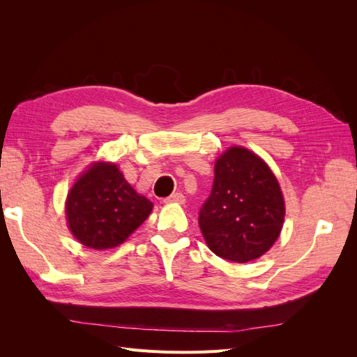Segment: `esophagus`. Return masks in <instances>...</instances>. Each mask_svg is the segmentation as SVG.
Masks as SVG:
<instances>
[{
	"label": "esophagus",
	"mask_w": 357,
	"mask_h": 357,
	"mask_svg": "<svg viewBox=\"0 0 357 357\" xmlns=\"http://www.w3.org/2000/svg\"><path fill=\"white\" fill-rule=\"evenodd\" d=\"M186 202V198L183 193H172V195H169L168 198H165V204H180L183 205Z\"/></svg>",
	"instance_id": "obj_1"
}]
</instances>
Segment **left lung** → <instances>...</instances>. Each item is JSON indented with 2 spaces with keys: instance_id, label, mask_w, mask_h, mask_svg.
<instances>
[{
  "instance_id": "obj_1",
  "label": "left lung",
  "mask_w": 357,
  "mask_h": 357,
  "mask_svg": "<svg viewBox=\"0 0 357 357\" xmlns=\"http://www.w3.org/2000/svg\"><path fill=\"white\" fill-rule=\"evenodd\" d=\"M286 204L266 162L243 146H231L214 162V181L199 211V228L210 250L247 264L264 256L282 234Z\"/></svg>"
}]
</instances>
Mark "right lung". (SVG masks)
Masks as SVG:
<instances>
[{
    "label": "right lung",
    "mask_w": 357,
    "mask_h": 357,
    "mask_svg": "<svg viewBox=\"0 0 357 357\" xmlns=\"http://www.w3.org/2000/svg\"><path fill=\"white\" fill-rule=\"evenodd\" d=\"M153 210L116 162L95 160L75 178L66 199L67 226L82 245L104 252L123 244Z\"/></svg>",
    "instance_id": "1"
}]
</instances>
